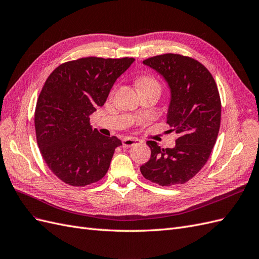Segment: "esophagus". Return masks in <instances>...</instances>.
Wrapping results in <instances>:
<instances>
[{"mask_svg":"<svg viewBox=\"0 0 259 259\" xmlns=\"http://www.w3.org/2000/svg\"><path fill=\"white\" fill-rule=\"evenodd\" d=\"M141 142V140H139L137 138H124L122 140V145L123 146H132L137 143Z\"/></svg>","mask_w":259,"mask_h":259,"instance_id":"34e87169","label":"esophagus"}]
</instances>
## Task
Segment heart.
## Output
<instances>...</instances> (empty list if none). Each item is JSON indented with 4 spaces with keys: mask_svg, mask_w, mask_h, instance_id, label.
<instances>
[{
    "mask_svg": "<svg viewBox=\"0 0 259 259\" xmlns=\"http://www.w3.org/2000/svg\"><path fill=\"white\" fill-rule=\"evenodd\" d=\"M149 85H157V87H159L157 81L155 80L153 77L143 76L141 78H139V80H138V87H139V89L140 88H143V87H149Z\"/></svg>",
    "mask_w": 259,
    "mask_h": 259,
    "instance_id": "b5f03b06",
    "label": "heart"
}]
</instances>
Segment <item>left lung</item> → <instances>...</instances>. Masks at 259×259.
<instances>
[{
	"instance_id": "obj_1",
	"label": "left lung",
	"mask_w": 259,
	"mask_h": 259,
	"mask_svg": "<svg viewBox=\"0 0 259 259\" xmlns=\"http://www.w3.org/2000/svg\"><path fill=\"white\" fill-rule=\"evenodd\" d=\"M143 64L161 75L170 89L167 123L179 138L172 149L147 141L151 158L140 170L161 187L183 184L201 170L216 143L221 119L217 84L204 65L188 56L168 53Z\"/></svg>"
}]
</instances>
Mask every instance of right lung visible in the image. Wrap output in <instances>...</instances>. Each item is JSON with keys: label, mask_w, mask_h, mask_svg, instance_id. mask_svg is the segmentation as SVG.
Masks as SVG:
<instances>
[{"label": "right lung", "mask_w": 259, "mask_h": 259, "mask_svg": "<svg viewBox=\"0 0 259 259\" xmlns=\"http://www.w3.org/2000/svg\"><path fill=\"white\" fill-rule=\"evenodd\" d=\"M134 62L132 57L79 58L60 65L47 79L35 106L36 142L63 182L84 187L106 175L115 149L122 144L93 130L90 116Z\"/></svg>", "instance_id": "add662e5"}]
</instances>
